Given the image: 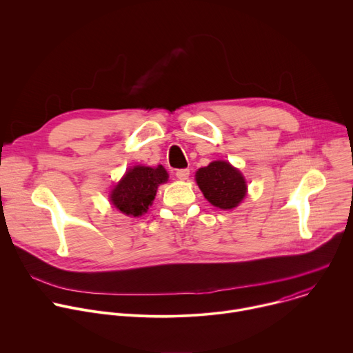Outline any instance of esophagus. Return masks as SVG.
<instances>
[{"label":"esophagus","mask_w":353,"mask_h":353,"mask_svg":"<svg viewBox=\"0 0 353 353\" xmlns=\"http://www.w3.org/2000/svg\"><path fill=\"white\" fill-rule=\"evenodd\" d=\"M188 176H190V170L188 169H179V170H176V177L179 180H187Z\"/></svg>","instance_id":"esophagus-1"}]
</instances>
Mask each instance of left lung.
<instances>
[{"label": "left lung", "instance_id": "left-lung-1", "mask_svg": "<svg viewBox=\"0 0 353 353\" xmlns=\"http://www.w3.org/2000/svg\"><path fill=\"white\" fill-rule=\"evenodd\" d=\"M198 187L214 207L232 210L245 195V181L241 173L229 162L215 161L195 174Z\"/></svg>", "mask_w": 353, "mask_h": 353}]
</instances>
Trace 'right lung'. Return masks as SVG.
Returning <instances> with one entry per match:
<instances>
[{
	"instance_id": "right-lung-1",
	"label": "right lung",
	"mask_w": 353,
	"mask_h": 353,
	"mask_svg": "<svg viewBox=\"0 0 353 353\" xmlns=\"http://www.w3.org/2000/svg\"><path fill=\"white\" fill-rule=\"evenodd\" d=\"M165 181H168V172L163 166L157 169L135 166L113 188L112 204L125 215L139 216L152 204L159 184Z\"/></svg>"
}]
</instances>
